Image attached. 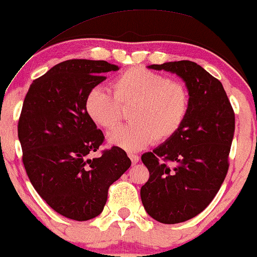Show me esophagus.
Wrapping results in <instances>:
<instances>
[{
  "instance_id": "obj_1",
  "label": "esophagus",
  "mask_w": 257,
  "mask_h": 257,
  "mask_svg": "<svg viewBox=\"0 0 257 257\" xmlns=\"http://www.w3.org/2000/svg\"><path fill=\"white\" fill-rule=\"evenodd\" d=\"M128 158L131 159V162L134 165H136L138 161H140V156L136 155V154H128Z\"/></svg>"
}]
</instances>
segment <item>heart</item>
<instances>
[{"label":"heart","instance_id":"1","mask_svg":"<svg viewBox=\"0 0 257 257\" xmlns=\"http://www.w3.org/2000/svg\"><path fill=\"white\" fill-rule=\"evenodd\" d=\"M113 95L101 86L86 93L84 107L99 127L110 130L121 119V107L131 105L130 123L108 135V142L126 152H137L155 140L164 142L182 127L189 110L183 84L143 67H132L111 83Z\"/></svg>","mask_w":257,"mask_h":257}]
</instances>
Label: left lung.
I'll return each instance as SVG.
<instances>
[{
    "instance_id": "1",
    "label": "left lung",
    "mask_w": 257,
    "mask_h": 257,
    "mask_svg": "<svg viewBox=\"0 0 257 257\" xmlns=\"http://www.w3.org/2000/svg\"><path fill=\"white\" fill-rule=\"evenodd\" d=\"M179 75L189 91L182 127L165 143L142 155L149 179L141 198L147 213L162 224H178L203 212L228 171L234 111L220 81L196 62L148 66Z\"/></svg>"
}]
</instances>
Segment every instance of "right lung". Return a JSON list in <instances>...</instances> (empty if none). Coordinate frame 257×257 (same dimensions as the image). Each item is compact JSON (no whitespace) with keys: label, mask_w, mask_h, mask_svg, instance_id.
I'll list each match as a JSON object with an SVG mask.
<instances>
[{"label":"right lung","mask_w":257,"mask_h":257,"mask_svg":"<svg viewBox=\"0 0 257 257\" xmlns=\"http://www.w3.org/2000/svg\"><path fill=\"white\" fill-rule=\"evenodd\" d=\"M117 69L101 60H67L33 80L24 99L18 137L27 177L38 195L68 219L99 215L109 186L131 166L119 147L89 158L104 136L86 114L84 99L104 73Z\"/></svg>","instance_id":"1"}]
</instances>
